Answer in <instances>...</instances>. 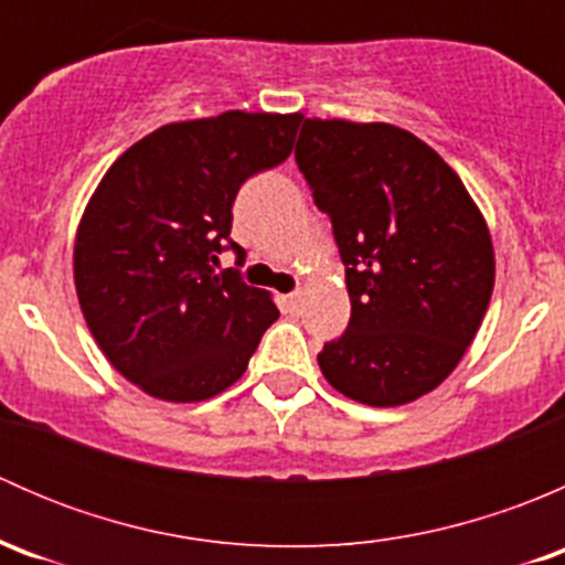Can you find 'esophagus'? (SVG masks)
<instances>
[{
    "label": "esophagus",
    "mask_w": 565,
    "mask_h": 565,
    "mask_svg": "<svg viewBox=\"0 0 565 565\" xmlns=\"http://www.w3.org/2000/svg\"><path fill=\"white\" fill-rule=\"evenodd\" d=\"M300 303H303V292H289L287 298H284V306H287L289 311H300Z\"/></svg>",
    "instance_id": "obj_1"
}]
</instances>
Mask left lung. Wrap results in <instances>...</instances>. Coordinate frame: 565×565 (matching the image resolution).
Returning a JSON list of instances; mask_svg holds the SVG:
<instances>
[{"label": "left lung", "mask_w": 565, "mask_h": 565, "mask_svg": "<svg viewBox=\"0 0 565 565\" xmlns=\"http://www.w3.org/2000/svg\"><path fill=\"white\" fill-rule=\"evenodd\" d=\"M295 161L330 218L352 315L317 355L372 407L424 396L457 369L494 287L489 230L461 180L409 130L303 119Z\"/></svg>", "instance_id": "left-lung-1"}]
</instances>
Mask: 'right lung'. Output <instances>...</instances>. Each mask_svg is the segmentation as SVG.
<instances>
[{
	"label": "right lung",
	"mask_w": 565,
	"mask_h": 565,
	"mask_svg": "<svg viewBox=\"0 0 565 565\" xmlns=\"http://www.w3.org/2000/svg\"><path fill=\"white\" fill-rule=\"evenodd\" d=\"M300 114L224 111L152 130L114 161L73 250L78 303L122 377L167 402H202L243 377L278 319L241 270L214 273L248 177L292 152Z\"/></svg>",
	"instance_id": "obj_1"
}]
</instances>
